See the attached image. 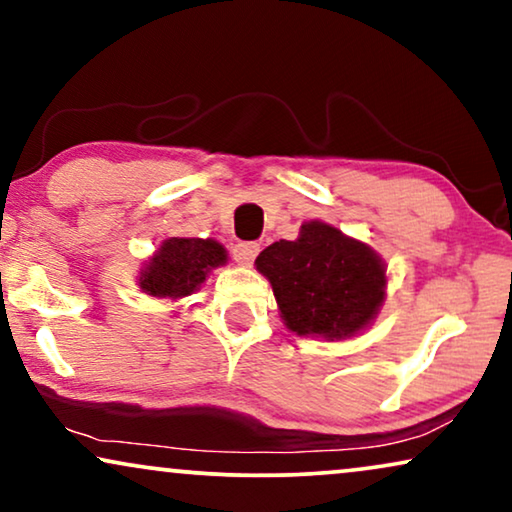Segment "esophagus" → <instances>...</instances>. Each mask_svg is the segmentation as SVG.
I'll return each instance as SVG.
<instances>
[{
    "instance_id": "34e87169",
    "label": "esophagus",
    "mask_w": 512,
    "mask_h": 512,
    "mask_svg": "<svg viewBox=\"0 0 512 512\" xmlns=\"http://www.w3.org/2000/svg\"><path fill=\"white\" fill-rule=\"evenodd\" d=\"M258 251H261V247L256 242H240L233 247V258L240 265H251L258 256Z\"/></svg>"
}]
</instances>
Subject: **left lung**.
I'll list each match as a JSON object with an SVG mask.
<instances>
[{
    "label": "left lung",
    "mask_w": 512,
    "mask_h": 512,
    "mask_svg": "<svg viewBox=\"0 0 512 512\" xmlns=\"http://www.w3.org/2000/svg\"><path fill=\"white\" fill-rule=\"evenodd\" d=\"M289 331L345 340L373 324L384 303L387 268L368 244L324 221L300 226L298 240H279L256 258Z\"/></svg>",
    "instance_id": "obj_1"
}]
</instances>
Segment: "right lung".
<instances>
[{
  "instance_id": "right-lung-1",
  "label": "right lung",
  "mask_w": 512,
  "mask_h": 512,
  "mask_svg": "<svg viewBox=\"0 0 512 512\" xmlns=\"http://www.w3.org/2000/svg\"><path fill=\"white\" fill-rule=\"evenodd\" d=\"M223 244L200 237H170L139 272V289L156 298H186L205 282L209 272L226 265Z\"/></svg>"
}]
</instances>
